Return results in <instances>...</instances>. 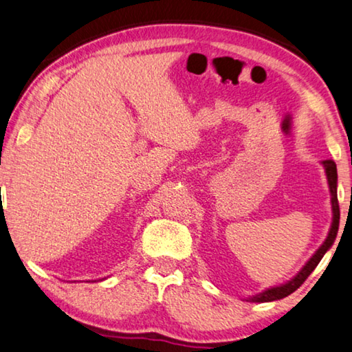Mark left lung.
Here are the masks:
<instances>
[{
    "instance_id": "8db88e82",
    "label": "left lung",
    "mask_w": 352,
    "mask_h": 352,
    "mask_svg": "<svg viewBox=\"0 0 352 352\" xmlns=\"http://www.w3.org/2000/svg\"><path fill=\"white\" fill-rule=\"evenodd\" d=\"M322 165L325 168V175H327V181H329V188H330V201H332V212H333V219H332V226H330L329 235L325 238V241L320 244V248L314 252V256L309 258V261L305 263V267L300 270V272L295 274V276L287 281L286 284H281V286L276 287H270L267 290H263L261 294L252 295V297L248 298V302H256V303H263V302H273V300H281L284 297H287L292 292H295L302 284L305 283L309 274L313 273V270L318 267V263L320 262V258L324 257V254L332 248V244L337 238L338 233V226H340V206H338V197H337V164L333 160H324Z\"/></svg>"
}]
</instances>
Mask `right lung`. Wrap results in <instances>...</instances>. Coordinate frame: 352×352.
<instances>
[{
    "mask_svg": "<svg viewBox=\"0 0 352 352\" xmlns=\"http://www.w3.org/2000/svg\"><path fill=\"white\" fill-rule=\"evenodd\" d=\"M1 214H3V210H1Z\"/></svg>",
    "mask_w": 352,
    "mask_h": 352,
    "instance_id": "add662e5",
    "label": "right lung"
}]
</instances>
